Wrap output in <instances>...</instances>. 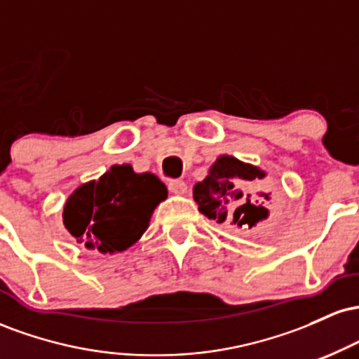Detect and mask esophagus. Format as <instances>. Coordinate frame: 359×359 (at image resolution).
I'll use <instances>...</instances> for the list:
<instances>
[{"mask_svg": "<svg viewBox=\"0 0 359 359\" xmlns=\"http://www.w3.org/2000/svg\"><path fill=\"white\" fill-rule=\"evenodd\" d=\"M168 191L174 194H185L187 192V184L180 179H172L168 180Z\"/></svg>", "mask_w": 359, "mask_h": 359, "instance_id": "esophagus-1", "label": "esophagus"}]
</instances>
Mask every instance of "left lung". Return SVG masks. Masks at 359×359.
I'll list each match as a JSON object with an SVG mask.
<instances>
[{
	"instance_id": "left-lung-1",
	"label": "left lung",
	"mask_w": 359,
	"mask_h": 359,
	"mask_svg": "<svg viewBox=\"0 0 359 359\" xmlns=\"http://www.w3.org/2000/svg\"><path fill=\"white\" fill-rule=\"evenodd\" d=\"M265 174L234 156H219L203 182L194 185V201L199 211L209 219L217 222L228 221L236 228H253L257 222L266 219L269 209L259 205V201H251V194H243L241 180L263 179ZM266 201L269 194H262Z\"/></svg>"
}]
</instances>
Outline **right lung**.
<instances>
[{
    "instance_id": "obj_1",
    "label": "right lung",
    "mask_w": 359,
    "mask_h": 359,
    "mask_svg": "<svg viewBox=\"0 0 359 359\" xmlns=\"http://www.w3.org/2000/svg\"><path fill=\"white\" fill-rule=\"evenodd\" d=\"M167 187L154 174H135L130 165H113L81 185L67 199L64 224L86 248L123 251L147 231L150 216Z\"/></svg>"
}]
</instances>
